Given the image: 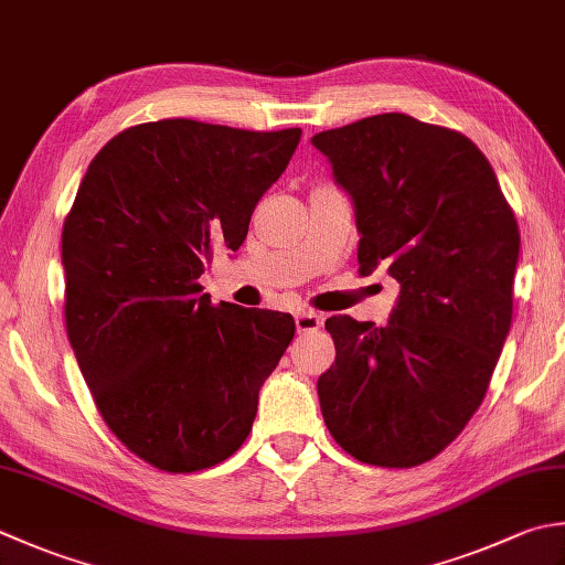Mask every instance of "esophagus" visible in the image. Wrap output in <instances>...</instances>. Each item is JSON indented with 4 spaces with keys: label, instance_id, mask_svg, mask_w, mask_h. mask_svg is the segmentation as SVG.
I'll use <instances>...</instances> for the list:
<instances>
[{
    "label": "esophagus",
    "instance_id": "34e87169",
    "mask_svg": "<svg viewBox=\"0 0 565 565\" xmlns=\"http://www.w3.org/2000/svg\"><path fill=\"white\" fill-rule=\"evenodd\" d=\"M323 326V316L316 313V311H298L296 313V330L298 333H313Z\"/></svg>",
    "mask_w": 565,
    "mask_h": 565
}]
</instances>
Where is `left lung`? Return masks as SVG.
<instances>
[{"label":"left lung","instance_id":"8db88e82","mask_svg":"<svg viewBox=\"0 0 565 565\" xmlns=\"http://www.w3.org/2000/svg\"><path fill=\"white\" fill-rule=\"evenodd\" d=\"M313 147L355 201L358 262L402 284L390 323L326 320L335 362L318 399L335 444L414 468L478 412L512 326L519 225L488 157L456 129L386 113L320 131Z\"/></svg>","mask_w":565,"mask_h":565}]
</instances>
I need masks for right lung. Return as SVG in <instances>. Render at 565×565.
Returning a JSON list of instances; mask_svg holds the SVG:
<instances>
[{
  "label": "right lung",
  "instance_id": "add662e5",
  "mask_svg": "<svg viewBox=\"0 0 565 565\" xmlns=\"http://www.w3.org/2000/svg\"><path fill=\"white\" fill-rule=\"evenodd\" d=\"M301 129L159 119L109 139L63 225L65 330L107 428L163 472L227 460L294 340L289 313L213 303L198 284L235 252Z\"/></svg>",
  "mask_w": 565,
  "mask_h": 565
}]
</instances>
